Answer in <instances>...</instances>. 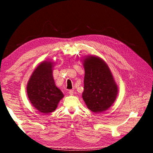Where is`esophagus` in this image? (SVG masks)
<instances>
[{"instance_id": "obj_1", "label": "esophagus", "mask_w": 153, "mask_h": 153, "mask_svg": "<svg viewBox=\"0 0 153 153\" xmlns=\"http://www.w3.org/2000/svg\"><path fill=\"white\" fill-rule=\"evenodd\" d=\"M74 91L73 90H69V94L70 95H73Z\"/></svg>"}]
</instances>
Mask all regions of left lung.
Returning a JSON list of instances; mask_svg holds the SVG:
<instances>
[{
	"label": "left lung",
	"mask_w": 153,
	"mask_h": 153,
	"mask_svg": "<svg viewBox=\"0 0 153 153\" xmlns=\"http://www.w3.org/2000/svg\"><path fill=\"white\" fill-rule=\"evenodd\" d=\"M84 87L82 98L92 112L100 113L109 108L116 100L117 86L105 62L98 57L84 59Z\"/></svg>",
	"instance_id": "obj_1"
}]
</instances>
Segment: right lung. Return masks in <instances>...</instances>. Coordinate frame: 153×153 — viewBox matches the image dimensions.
Returning a JSON list of instances; mask_svg holds the SVG:
<instances>
[{
	"label": "right lung",
	"mask_w": 153,
	"mask_h": 153,
	"mask_svg": "<svg viewBox=\"0 0 153 153\" xmlns=\"http://www.w3.org/2000/svg\"><path fill=\"white\" fill-rule=\"evenodd\" d=\"M52 66L51 62L41 63L32 73L27 87L30 103L44 114L53 112L64 97L62 91L55 84Z\"/></svg>",
	"instance_id": "add662e5"
}]
</instances>
